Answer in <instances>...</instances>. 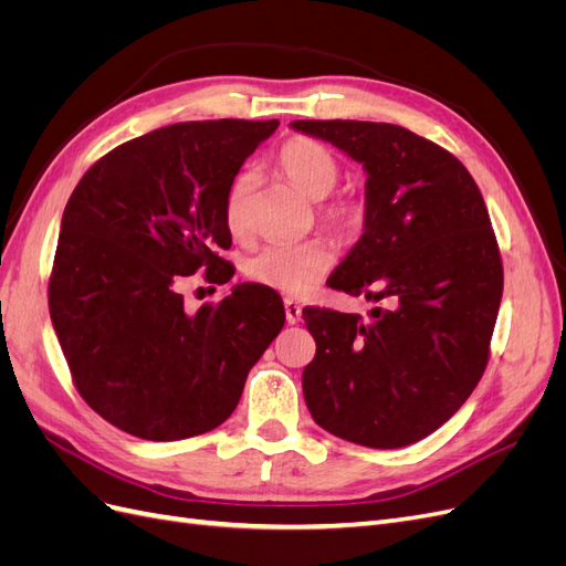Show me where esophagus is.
Segmentation results:
<instances>
[{"mask_svg":"<svg viewBox=\"0 0 566 566\" xmlns=\"http://www.w3.org/2000/svg\"><path fill=\"white\" fill-rule=\"evenodd\" d=\"M283 306H285V321H287L290 325L300 323V318H302V306H300L295 300H285Z\"/></svg>","mask_w":566,"mask_h":566,"instance_id":"obj_1","label":"esophagus"}]
</instances>
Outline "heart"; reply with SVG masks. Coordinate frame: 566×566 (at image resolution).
Wrapping results in <instances>:
<instances>
[{
  "instance_id": "1",
  "label": "heart",
  "mask_w": 566,
  "mask_h": 566,
  "mask_svg": "<svg viewBox=\"0 0 566 566\" xmlns=\"http://www.w3.org/2000/svg\"><path fill=\"white\" fill-rule=\"evenodd\" d=\"M279 165L283 175L300 191L314 200L328 198L339 181V163L323 144L297 136L290 139L281 153ZM254 172L241 169L224 198V221L233 235H245L250 229V205L254 193ZM321 221L342 241H349L361 231L366 221V205L354 198H339L321 205ZM335 264V250L323 238H312L304 243H273L256 252L250 260V276L271 290L285 295H306Z\"/></svg>"
}]
</instances>
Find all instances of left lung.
I'll return each instance as SVG.
<instances>
[{"label": "left lung", "mask_w": 566, "mask_h": 566, "mask_svg": "<svg viewBox=\"0 0 566 566\" xmlns=\"http://www.w3.org/2000/svg\"><path fill=\"white\" fill-rule=\"evenodd\" d=\"M366 169L364 235L328 279L370 321L304 306L316 339L302 373L323 430L370 449L432 434L482 380L503 264L482 193L455 156L399 125L295 119Z\"/></svg>", "instance_id": "8db88e82"}]
</instances>
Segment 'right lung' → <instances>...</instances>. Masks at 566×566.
<instances>
[{"mask_svg": "<svg viewBox=\"0 0 566 566\" xmlns=\"http://www.w3.org/2000/svg\"><path fill=\"white\" fill-rule=\"evenodd\" d=\"M279 119H205L113 148L67 200L49 314L82 399L148 441L210 432L285 323L276 290L243 283L186 314L181 276L229 283L224 198Z\"/></svg>", "mask_w": 566, "mask_h": 566, "instance_id": "obj_1", "label": "right lung"}]
</instances>
